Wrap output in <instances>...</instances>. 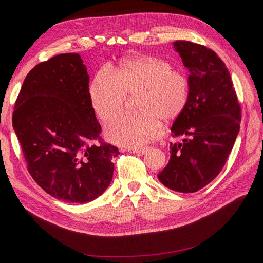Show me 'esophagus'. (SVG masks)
I'll return each mask as SVG.
<instances>
[{"label": "esophagus", "mask_w": 263, "mask_h": 263, "mask_svg": "<svg viewBox=\"0 0 263 263\" xmlns=\"http://www.w3.org/2000/svg\"><path fill=\"white\" fill-rule=\"evenodd\" d=\"M126 151H128V153H130V154H139V155H143L145 151H146V149L145 148H128Z\"/></svg>", "instance_id": "34e87169"}]
</instances>
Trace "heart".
<instances>
[{"instance_id":"1","label":"heart","mask_w":263,"mask_h":263,"mask_svg":"<svg viewBox=\"0 0 263 263\" xmlns=\"http://www.w3.org/2000/svg\"><path fill=\"white\" fill-rule=\"evenodd\" d=\"M190 82L184 72L155 57H134L108 71L95 76L89 97L98 118L107 123L123 110L128 97H136L139 113L123 115L105 129L106 139L116 145L141 148L161 136V119L180 115L189 100Z\"/></svg>"}]
</instances>
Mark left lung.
<instances>
[{
  "instance_id": "1",
  "label": "left lung",
  "mask_w": 263,
  "mask_h": 263,
  "mask_svg": "<svg viewBox=\"0 0 263 263\" xmlns=\"http://www.w3.org/2000/svg\"><path fill=\"white\" fill-rule=\"evenodd\" d=\"M175 50L189 69L190 92L172 127L171 159L158 178L166 187L194 193L224 167L240 130L241 105L230 73L217 54L204 46L177 40Z\"/></svg>"
}]
</instances>
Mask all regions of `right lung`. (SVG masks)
Segmentation results:
<instances>
[{"mask_svg":"<svg viewBox=\"0 0 263 263\" xmlns=\"http://www.w3.org/2000/svg\"><path fill=\"white\" fill-rule=\"evenodd\" d=\"M88 83L78 53L59 54L27 73L12 114L27 171L48 194L67 202L99 197L120 154L100 136Z\"/></svg>","mask_w":263,"mask_h":263,"instance_id":"1","label":"right lung"}]
</instances>
